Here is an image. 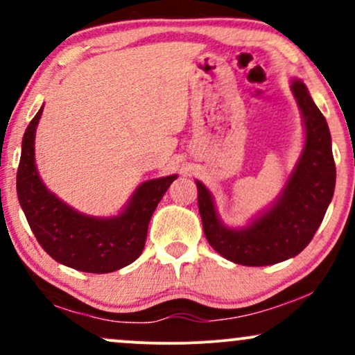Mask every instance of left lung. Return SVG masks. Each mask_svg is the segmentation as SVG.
Segmentation results:
<instances>
[{"instance_id": "left-lung-1", "label": "left lung", "mask_w": 355, "mask_h": 355, "mask_svg": "<svg viewBox=\"0 0 355 355\" xmlns=\"http://www.w3.org/2000/svg\"><path fill=\"white\" fill-rule=\"evenodd\" d=\"M305 126V146L274 205L242 229L220 222L214 198L197 182L198 211L209 243L230 262L248 267L279 263L309 245L324 220L336 189L329 125L300 80L292 81Z\"/></svg>"}]
</instances>
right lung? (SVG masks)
Segmentation results:
<instances>
[{"label": "right lung", "mask_w": 355, "mask_h": 355, "mask_svg": "<svg viewBox=\"0 0 355 355\" xmlns=\"http://www.w3.org/2000/svg\"><path fill=\"white\" fill-rule=\"evenodd\" d=\"M43 107L23 135L16 173L19 205L36 240L51 259L89 274H108L130 266L144 252L148 223L177 175L144 182L116 217L78 214L44 187L35 165V133Z\"/></svg>", "instance_id": "right-lung-1"}]
</instances>
